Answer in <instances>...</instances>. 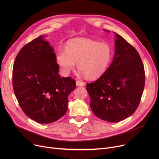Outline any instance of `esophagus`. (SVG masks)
Returning a JSON list of instances; mask_svg holds the SVG:
<instances>
[{"mask_svg": "<svg viewBox=\"0 0 159 159\" xmlns=\"http://www.w3.org/2000/svg\"><path fill=\"white\" fill-rule=\"evenodd\" d=\"M76 85L77 86H84L85 85V83L83 82H81V81H79V80H77L76 81Z\"/></svg>", "mask_w": 159, "mask_h": 159, "instance_id": "esophagus-1", "label": "esophagus"}]
</instances>
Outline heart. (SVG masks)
<instances>
[{
    "instance_id": "1",
    "label": "heart",
    "mask_w": 159,
    "mask_h": 159,
    "mask_svg": "<svg viewBox=\"0 0 159 159\" xmlns=\"http://www.w3.org/2000/svg\"><path fill=\"white\" fill-rule=\"evenodd\" d=\"M113 49L110 44L91 39L77 38L69 40L66 49H61L56 59L62 73L68 75L77 67L89 79H97L107 71L111 62Z\"/></svg>"
}]
</instances>
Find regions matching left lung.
Masks as SVG:
<instances>
[{
	"instance_id": "1",
	"label": "left lung",
	"mask_w": 159,
	"mask_h": 159,
	"mask_svg": "<svg viewBox=\"0 0 159 159\" xmlns=\"http://www.w3.org/2000/svg\"><path fill=\"white\" fill-rule=\"evenodd\" d=\"M113 61L104 75L86 84L90 107L98 118L117 122L138 107L145 84L144 67L136 49L115 33Z\"/></svg>"
}]
</instances>
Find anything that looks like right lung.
Segmentation results:
<instances>
[{
    "mask_svg": "<svg viewBox=\"0 0 159 159\" xmlns=\"http://www.w3.org/2000/svg\"><path fill=\"white\" fill-rule=\"evenodd\" d=\"M53 48L43 36L21 48L13 68V88L21 109L28 117L49 124L68 110V95L76 87L71 77H61Z\"/></svg>",
    "mask_w": 159,
    "mask_h": 159,
    "instance_id": "add662e5",
    "label": "right lung"
}]
</instances>
